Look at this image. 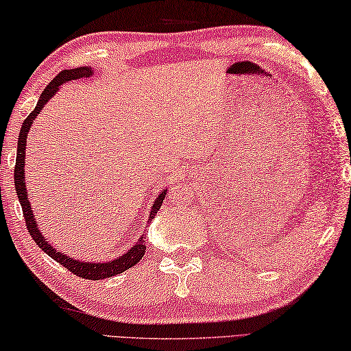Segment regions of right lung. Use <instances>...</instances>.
Here are the masks:
<instances>
[{"mask_svg": "<svg viewBox=\"0 0 351 351\" xmlns=\"http://www.w3.org/2000/svg\"><path fill=\"white\" fill-rule=\"evenodd\" d=\"M95 76V70L91 66H79V68H70V70H63L60 71L57 76L51 80V82L46 85V88L43 90V93L40 95L38 102L34 110L27 114V118L23 121L20 135H19V146H16V162H15V169H14V180H15V191L16 196H19V200L23 208V216H25L26 226H27V232L31 233V237L36 241V244L42 249L46 255H49L53 260L57 263H60L63 267H66L68 271L73 272L77 277H82L85 280H104V278H110L113 275L123 274L124 271H128L132 266L141 260L145 256L146 252V244H145V233H141V237L136 239V243L134 247H130L128 252H124L121 256L113 258L112 261H102V263H96V261H80L77 258H71L63 254V252L56 250L51 243L46 241L43 237V233L40 232V228L37 226L36 216H34L32 206L29 202V197H27V189H26V177H25V165H26V138H27V132L31 130L32 123L36 121V118L38 117V113L43 110V107L46 106L51 97H53L57 91L60 90L63 84L70 82V80H77V79H84V77H91ZM166 191L168 188H163L157 197H155L154 204L151 206V213H149L147 217V223H151L152 219L157 215V211L162 206Z\"/></svg>", "mask_w": 351, "mask_h": 351, "instance_id": "right-lung-1", "label": "right lung"}]
</instances>
